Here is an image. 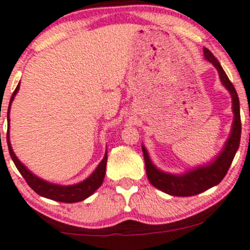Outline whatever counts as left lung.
<instances>
[{"label":"left lung","instance_id":"8db88e82","mask_svg":"<svg viewBox=\"0 0 250 250\" xmlns=\"http://www.w3.org/2000/svg\"><path fill=\"white\" fill-rule=\"evenodd\" d=\"M204 57L218 71L222 84L227 87L232 98V111H234V122H232L230 136L228 138L226 146L222 152L213 159V161L208 165L197 167L184 174H171L160 171L154 166L148 155L147 149L142 146L145 164H146V173L150 184L156 188L165 193L175 197H190L194 194L209 190L216 186L226 177L228 169L231 165L234 156L236 154L241 140V116H240V101L234 85L228 78L227 73L222 68L217 59L213 57L208 48H204Z\"/></svg>","mask_w":250,"mask_h":250}]
</instances>
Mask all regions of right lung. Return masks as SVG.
<instances>
[{
  "label": "right lung",
  "mask_w": 250,
  "mask_h": 250,
  "mask_svg": "<svg viewBox=\"0 0 250 250\" xmlns=\"http://www.w3.org/2000/svg\"><path fill=\"white\" fill-rule=\"evenodd\" d=\"M20 89V83H19L18 86H16L15 91L13 92L12 98H10L9 106H8V131H7V142H8V149H9V154L12 156L14 164H15L16 168L19 169L21 175L24 178L27 184L32 188V190H34L38 194H40L41 197H45V198L52 199V201L62 202V203H77L86 199L87 197L91 196L94 192L102 185L104 175H105V167H106V159L108 156L104 155L103 160L101 161L100 165L97 166V168L95 169L94 173L90 175L89 178L83 180L82 183L75 184V185H57V184H52L46 182V180L40 179L39 177L34 175L27 168L26 166L16 158L15 153L13 152L12 145H10L9 141V110L10 105H12V102L15 97L16 92Z\"/></svg>",
  "instance_id": "add662e5"
}]
</instances>
